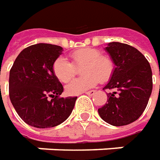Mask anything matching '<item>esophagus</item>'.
I'll return each instance as SVG.
<instances>
[{"mask_svg":"<svg viewBox=\"0 0 160 160\" xmlns=\"http://www.w3.org/2000/svg\"><path fill=\"white\" fill-rule=\"evenodd\" d=\"M95 92H96V91H94V90H92V91H89V92H85V94H87V95H89V96H92L95 94Z\"/></svg>","mask_w":160,"mask_h":160,"instance_id":"34e87169","label":"esophagus"}]
</instances>
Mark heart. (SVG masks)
I'll use <instances>...</instances> for the list:
<instances>
[{"instance_id":"obj_1","label":"heart","mask_w":160,"mask_h":160,"mask_svg":"<svg viewBox=\"0 0 160 160\" xmlns=\"http://www.w3.org/2000/svg\"><path fill=\"white\" fill-rule=\"evenodd\" d=\"M73 64L63 57L58 58L53 63V73L62 83H68L76 74L75 67L83 66L81 74L84 76L74 79L66 86L68 94L75 95L93 88L99 83V79L105 82L111 77L114 70L112 60L102 56L100 51L93 48H82L70 54Z\"/></svg>"}]
</instances>
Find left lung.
Masks as SVG:
<instances>
[{
    "mask_svg": "<svg viewBox=\"0 0 160 160\" xmlns=\"http://www.w3.org/2000/svg\"><path fill=\"white\" fill-rule=\"evenodd\" d=\"M115 65L104 89L107 103L98 109L100 117L114 126L129 125L143 113L152 91V72L144 56L134 47L112 42L104 49Z\"/></svg>",
    "mask_w": 160,
    "mask_h": 160,
    "instance_id": "8db88e82",
    "label": "left lung"
}]
</instances>
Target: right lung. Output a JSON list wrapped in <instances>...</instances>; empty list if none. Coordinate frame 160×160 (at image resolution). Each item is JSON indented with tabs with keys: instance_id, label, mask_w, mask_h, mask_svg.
<instances>
[{
	"instance_id": "right-lung-1",
	"label": "right lung",
	"mask_w": 160,
	"mask_h": 160,
	"mask_svg": "<svg viewBox=\"0 0 160 160\" xmlns=\"http://www.w3.org/2000/svg\"><path fill=\"white\" fill-rule=\"evenodd\" d=\"M63 48L37 43L24 49L9 71V99L28 125L51 128L67 119L77 97L59 98L63 86L53 73V63Z\"/></svg>"
}]
</instances>
